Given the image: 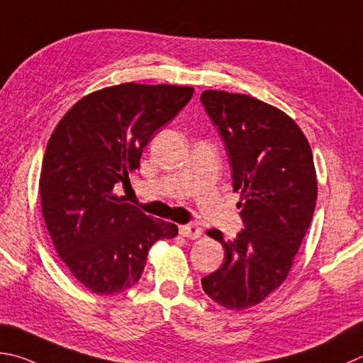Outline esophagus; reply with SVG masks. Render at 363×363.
<instances>
[{
  "mask_svg": "<svg viewBox=\"0 0 363 363\" xmlns=\"http://www.w3.org/2000/svg\"><path fill=\"white\" fill-rule=\"evenodd\" d=\"M179 233H181V236L187 238V239H198V238H201L203 230L200 228V226H196L194 223H189V225L179 226Z\"/></svg>",
  "mask_w": 363,
  "mask_h": 363,
  "instance_id": "1",
  "label": "esophagus"
}]
</instances>
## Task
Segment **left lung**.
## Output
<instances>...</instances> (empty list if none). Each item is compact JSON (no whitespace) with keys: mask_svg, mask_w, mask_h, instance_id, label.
<instances>
[{"mask_svg":"<svg viewBox=\"0 0 363 363\" xmlns=\"http://www.w3.org/2000/svg\"><path fill=\"white\" fill-rule=\"evenodd\" d=\"M200 101L228 154L244 223L233 240L208 231L223 245L225 262L201 286L222 307L244 310L285 281L308 231L318 195L313 154L299 125L272 105L212 89Z\"/></svg>","mask_w":363,"mask_h":363,"instance_id":"1","label":"left lung"}]
</instances>
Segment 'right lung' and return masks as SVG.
<instances>
[{
  "label": "right lung",
  "mask_w": 363,
  "mask_h": 363,
  "mask_svg": "<svg viewBox=\"0 0 363 363\" xmlns=\"http://www.w3.org/2000/svg\"><path fill=\"white\" fill-rule=\"evenodd\" d=\"M194 96V88L124 83L78 101L48 140L39 181L42 214L60 258L101 296L137 285L147 252L177 234L113 194L140 167L143 147Z\"/></svg>",
  "instance_id": "1"
}]
</instances>
